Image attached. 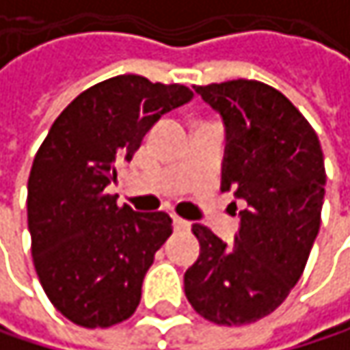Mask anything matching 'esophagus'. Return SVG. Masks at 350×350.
Returning <instances> with one entry per match:
<instances>
[{"label": "esophagus", "mask_w": 350, "mask_h": 350, "mask_svg": "<svg viewBox=\"0 0 350 350\" xmlns=\"http://www.w3.org/2000/svg\"><path fill=\"white\" fill-rule=\"evenodd\" d=\"M172 223H174V229L176 231H188L190 229V223L188 221H184V219H180V217H172Z\"/></svg>", "instance_id": "esophagus-1"}]
</instances>
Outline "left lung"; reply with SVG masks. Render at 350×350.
Masks as SVG:
<instances>
[{"label": "left lung", "instance_id": "1", "mask_svg": "<svg viewBox=\"0 0 350 350\" xmlns=\"http://www.w3.org/2000/svg\"><path fill=\"white\" fill-rule=\"evenodd\" d=\"M194 91L223 119L221 192L245 208L233 243L192 227L200 255L184 294L211 322L249 324L273 312L304 271L320 229L324 158L310 123L273 87L239 79Z\"/></svg>", "mask_w": 350, "mask_h": 350}]
</instances>
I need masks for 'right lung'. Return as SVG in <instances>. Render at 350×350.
Returning <instances> with one entry per match:
<instances>
[{
  "label": "right lung",
  "instance_id": "right-lung-1",
  "mask_svg": "<svg viewBox=\"0 0 350 350\" xmlns=\"http://www.w3.org/2000/svg\"><path fill=\"white\" fill-rule=\"evenodd\" d=\"M190 99L182 85L119 75L81 93L40 146L28 180L32 257L48 300L70 322L107 328L135 312L172 219L119 206L107 186L154 123Z\"/></svg>",
  "mask_w": 350,
  "mask_h": 350
}]
</instances>
